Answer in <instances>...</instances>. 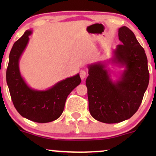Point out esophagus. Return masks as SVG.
Here are the masks:
<instances>
[{"label": "esophagus", "instance_id": "esophagus-1", "mask_svg": "<svg viewBox=\"0 0 156 156\" xmlns=\"http://www.w3.org/2000/svg\"><path fill=\"white\" fill-rule=\"evenodd\" d=\"M86 76H87V72H86L85 70H83V69H81V70L80 71V78H81L82 80H83L84 78H86Z\"/></svg>", "mask_w": 156, "mask_h": 156}]
</instances>
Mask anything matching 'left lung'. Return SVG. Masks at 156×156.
Returning <instances> with one entry per match:
<instances>
[{
	"label": "left lung",
	"instance_id": "1",
	"mask_svg": "<svg viewBox=\"0 0 156 156\" xmlns=\"http://www.w3.org/2000/svg\"><path fill=\"white\" fill-rule=\"evenodd\" d=\"M118 35L122 44L114 51L112 62L125 67L120 79L112 81L105 64L99 62L89 66L86 80L91 115L108 124L126 120L137 112L150 79L145 52L133 32L122 26Z\"/></svg>",
	"mask_w": 156,
	"mask_h": 156
}]
</instances>
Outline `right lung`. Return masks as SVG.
<instances>
[{
  "label": "right lung",
  "mask_w": 156,
  "mask_h": 156,
  "mask_svg": "<svg viewBox=\"0 0 156 156\" xmlns=\"http://www.w3.org/2000/svg\"><path fill=\"white\" fill-rule=\"evenodd\" d=\"M31 31H26L11 50L6 82L15 108L23 117L39 123L54 121L62 115L69 93L81 82L79 74L66 78L44 91L27 85L19 69V59L26 48Z\"/></svg>",
  "instance_id": "right-lung-1"
}]
</instances>
